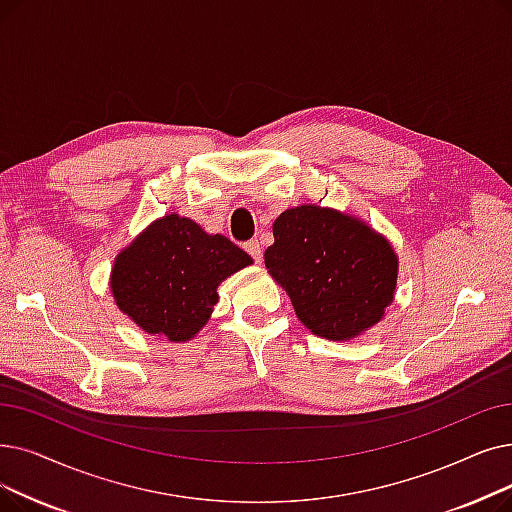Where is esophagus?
I'll return each instance as SVG.
<instances>
[{
    "mask_svg": "<svg viewBox=\"0 0 512 512\" xmlns=\"http://www.w3.org/2000/svg\"><path fill=\"white\" fill-rule=\"evenodd\" d=\"M244 251H247L257 263L261 261V257H263V251H261V244H259V240H249V242H244Z\"/></svg>",
    "mask_w": 512,
    "mask_h": 512,
    "instance_id": "esophagus-1",
    "label": "esophagus"
}]
</instances>
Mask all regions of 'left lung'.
<instances>
[{"mask_svg":"<svg viewBox=\"0 0 512 512\" xmlns=\"http://www.w3.org/2000/svg\"><path fill=\"white\" fill-rule=\"evenodd\" d=\"M265 268L314 335L349 341L393 303L399 261L385 236L337 209L301 205L274 221Z\"/></svg>","mask_w":512,"mask_h":512,"instance_id":"1","label":"left lung"}]
</instances>
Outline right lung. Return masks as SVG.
<instances>
[{
  "mask_svg": "<svg viewBox=\"0 0 512 512\" xmlns=\"http://www.w3.org/2000/svg\"><path fill=\"white\" fill-rule=\"evenodd\" d=\"M251 263L230 238L207 234L196 221L171 213L152 221L117 255L110 291L148 335L184 343L211 318L219 282Z\"/></svg>",
  "mask_w": 512,
  "mask_h": 512,
  "instance_id": "right-lung-1",
  "label": "right lung"
}]
</instances>
